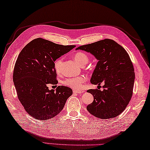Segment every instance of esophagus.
I'll return each instance as SVG.
<instances>
[{
  "label": "esophagus",
  "instance_id": "34e87169",
  "mask_svg": "<svg viewBox=\"0 0 150 150\" xmlns=\"http://www.w3.org/2000/svg\"><path fill=\"white\" fill-rule=\"evenodd\" d=\"M83 92H85V91L79 90H74L73 91V93H76V94H80V93H83Z\"/></svg>",
  "mask_w": 150,
  "mask_h": 150
}]
</instances>
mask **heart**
Returning a JSON list of instances; mask_svg holds the SVG:
<instances>
[{
	"instance_id": "obj_1",
	"label": "heart",
	"mask_w": 150,
	"mask_h": 150,
	"mask_svg": "<svg viewBox=\"0 0 150 150\" xmlns=\"http://www.w3.org/2000/svg\"><path fill=\"white\" fill-rule=\"evenodd\" d=\"M74 58L75 61L79 65H85L88 62V57L85 53L83 52H77L74 54ZM63 60L62 58L57 59L54 62V67L57 72L60 73L61 71V67L62 64ZM86 78L84 76H79L74 78H67L63 81V83L65 86H69L73 89H80L83 86V84L86 81Z\"/></svg>"
}]
</instances>
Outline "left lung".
Returning a JSON list of instances; mask_svg holds the SVG:
<instances>
[{
    "label": "left lung",
    "instance_id": "1",
    "mask_svg": "<svg viewBox=\"0 0 150 150\" xmlns=\"http://www.w3.org/2000/svg\"><path fill=\"white\" fill-rule=\"evenodd\" d=\"M76 50L90 53L98 62L90 79L93 85L104 83L103 91L90 89L93 101L86 109L91 115L100 119L118 116L124 111L132 96L135 73L126 50L112 39L83 45Z\"/></svg>",
    "mask_w": 150,
    "mask_h": 150
}]
</instances>
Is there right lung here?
Masks as SVG:
<instances>
[{
    "label": "right lung",
    "instance_id": "add662e5",
    "mask_svg": "<svg viewBox=\"0 0 150 150\" xmlns=\"http://www.w3.org/2000/svg\"><path fill=\"white\" fill-rule=\"evenodd\" d=\"M75 46L37 38L21 51L14 65L13 82L18 99L32 117L39 120L54 117L72 94L69 87L58 86L54 91L47 85L58 83L54 61Z\"/></svg>",
    "mask_w": 150,
    "mask_h": 150
}]
</instances>
